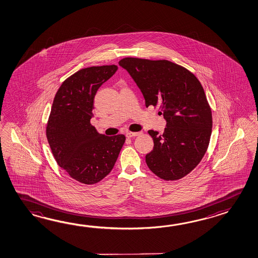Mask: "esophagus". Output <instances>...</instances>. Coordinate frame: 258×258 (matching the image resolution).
Returning <instances> with one entry per match:
<instances>
[{
	"label": "esophagus",
	"instance_id": "esophagus-1",
	"mask_svg": "<svg viewBox=\"0 0 258 258\" xmlns=\"http://www.w3.org/2000/svg\"><path fill=\"white\" fill-rule=\"evenodd\" d=\"M139 135H140V132H126V138L136 137Z\"/></svg>",
	"mask_w": 258,
	"mask_h": 258
}]
</instances>
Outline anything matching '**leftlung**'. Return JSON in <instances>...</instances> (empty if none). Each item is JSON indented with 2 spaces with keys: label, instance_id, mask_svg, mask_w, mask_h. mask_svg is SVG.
<instances>
[{
  "label": "left lung",
  "instance_id": "left-lung-1",
  "mask_svg": "<svg viewBox=\"0 0 258 258\" xmlns=\"http://www.w3.org/2000/svg\"><path fill=\"white\" fill-rule=\"evenodd\" d=\"M118 63L142 91L145 105L158 107L167 122L162 135L148 132L154 143L145 157L148 167L165 181L183 178L204 157L211 140L212 114L200 81L166 59L124 58Z\"/></svg>",
  "mask_w": 258,
  "mask_h": 258
}]
</instances>
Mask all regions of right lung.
Instances as JSON below:
<instances>
[{"label": "right lung", "instance_id": "right-lung-1", "mask_svg": "<svg viewBox=\"0 0 258 258\" xmlns=\"http://www.w3.org/2000/svg\"><path fill=\"white\" fill-rule=\"evenodd\" d=\"M116 70L114 64L82 69L64 81L53 100L47 142L58 166L82 184L105 178L126 141L122 134H99L90 122L97 90Z\"/></svg>", "mask_w": 258, "mask_h": 258}]
</instances>
